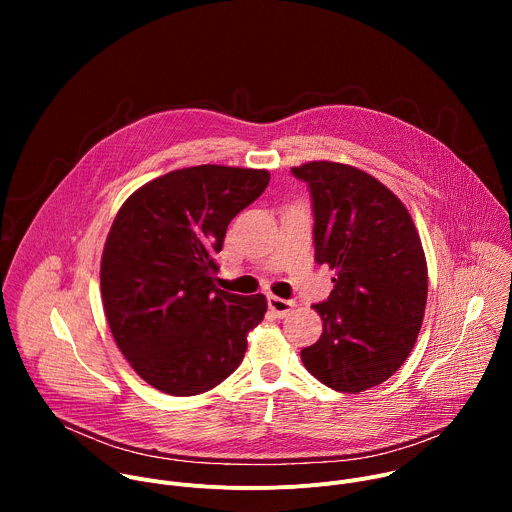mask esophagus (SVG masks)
<instances>
[{
    "instance_id": "1",
    "label": "esophagus",
    "mask_w": 512,
    "mask_h": 512,
    "mask_svg": "<svg viewBox=\"0 0 512 512\" xmlns=\"http://www.w3.org/2000/svg\"><path fill=\"white\" fill-rule=\"evenodd\" d=\"M267 306H269L271 314L277 316V318H285L291 310H294V302L277 298V296H269V298H267Z\"/></svg>"
}]
</instances>
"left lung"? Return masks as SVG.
I'll return each mask as SVG.
<instances>
[{
    "label": "left lung",
    "mask_w": 512,
    "mask_h": 512,
    "mask_svg": "<svg viewBox=\"0 0 512 512\" xmlns=\"http://www.w3.org/2000/svg\"><path fill=\"white\" fill-rule=\"evenodd\" d=\"M291 172L310 186L316 261L336 271L328 300L312 306L324 330L302 362L334 391H367L399 371L421 330L419 233L405 204L367 172L326 160Z\"/></svg>",
    "instance_id": "left-lung-1"
}]
</instances>
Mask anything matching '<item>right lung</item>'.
Here are the masks:
<instances>
[{"label": "right lung", "mask_w": 512, "mask_h": 512, "mask_svg": "<svg viewBox=\"0 0 512 512\" xmlns=\"http://www.w3.org/2000/svg\"><path fill=\"white\" fill-rule=\"evenodd\" d=\"M269 178L192 166L143 184L119 208L103 249L101 298L119 350L154 389L200 395L241 364L267 300L218 289L216 253Z\"/></svg>", "instance_id": "add662e5"}]
</instances>
